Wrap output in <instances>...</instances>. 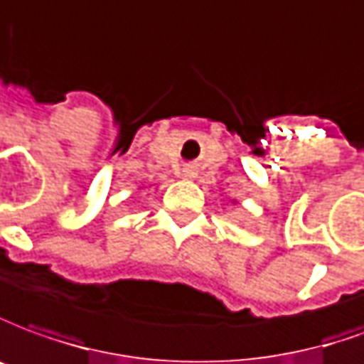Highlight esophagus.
Wrapping results in <instances>:
<instances>
[{
	"label": "esophagus",
	"mask_w": 364,
	"mask_h": 364,
	"mask_svg": "<svg viewBox=\"0 0 364 364\" xmlns=\"http://www.w3.org/2000/svg\"><path fill=\"white\" fill-rule=\"evenodd\" d=\"M182 176L184 178H194L196 176V168L192 164H186L184 168H182Z\"/></svg>",
	"instance_id": "34e87169"
}]
</instances>
